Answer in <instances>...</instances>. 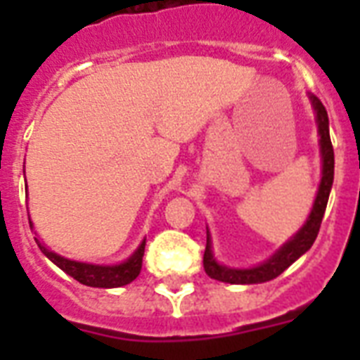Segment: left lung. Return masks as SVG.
Masks as SVG:
<instances>
[{"label":"left lung","instance_id":"8db88e82","mask_svg":"<svg viewBox=\"0 0 360 360\" xmlns=\"http://www.w3.org/2000/svg\"><path fill=\"white\" fill-rule=\"evenodd\" d=\"M308 98L312 103L314 114H316V124H318L319 153H321V181H319L318 194H316L312 211L308 214L307 222L290 240H285L284 245L280 246L269 259H265L259 265L246 269L226 267V265L217 262V257L213 254V245H211V233L207 230L203 269L211 278L226 282V284H262V282H269V280L276 278L278 274L284 273L285 269L290 267L293 262H297L304 252L310 250V246L314 245V240L318 237L319 226H321L327 202H329L330 188H333V179H335V151H333V143H330L327 110H325V106L316 95H308Z\"/></svg>","mask_w":360,"mask_h":360}]
</instances>
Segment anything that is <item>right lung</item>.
Returning <instances> with one entry per match:
<instances>
[{"mask_svg": "<svg viewBox=\"0 0 360 360\" xmlns=\"http://www.w3.org/2000/svg\"><path fill=\"white\" fill-rule=\"evenodd\" d=\"M30 226L33 228L30 220ZM35 243L39 245L41 252L56 263L61 271L78 280L80 284L91 285V288H121V285L130 284L132 280L140 274L141 271V259H143V252H146V239L141 240L140 246L132 252V256L129 259H124L115 265H95V263H86V262H75L69 257H63L56 254L53 250L46 248L39 237H35Z\"/></svg>", "mask_w": 360, "mask_h": 360, "instance_id": "obj_1", "label": "right lung"}]
</instances>
